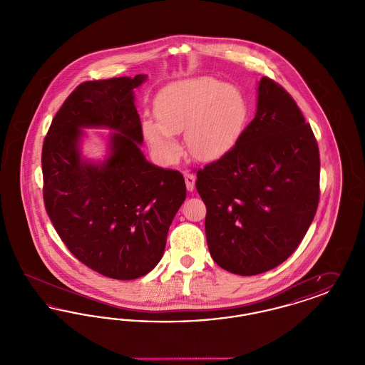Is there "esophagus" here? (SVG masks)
<instances>
[{
    "label": "esophagus",
    "mask_w": 365,
    "mask_h": 365,
    "mask_svg": "<svg viewBox=\"0 0 365 365\" xmlns=\"http://www.w3.org/2000/svg\"><path fill=\"white\" fill-rule=\"evenodd\" d=\"M185 180H186V187H187V190H194V186H195V176L190 174V173H186V174H185Z\"/></svg>",
    "instance_id": "34e87169"
}]
</instances>
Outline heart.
I'll list each match as a JSON object with an SVG mask.
<instances>
[{
	"label": "heart",
	"mask_w": 365,
	"mask_h": 365,
	"mask_svg": "<svg viewBox=\"0 0 365 365\" xmlns=\"http://www.w3.org/2000/svg\"><path fill=\"white\" fill-rule=\"evenodd\" d=\"M158 120L145 118L143 135L156 156L174 163L182 148L176 134L185 130L191 155L210 161L226 156L240 142L247 120L242 91L210 76L178 81L157 94Z\"/></svg>",
	"instance_id": "1"
}]
</instances>
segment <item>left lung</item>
I'll return each instance as SVG.
<instances>
[{
	"label": "left lung",
	"mask_w": 365,
	"mask_h": 365,
	"mask_svg": "<svg viewBox=\"0 0 365 365\" xmlns=\"http://www.w3.org/2000/svg\"><path fill=\"white\" fill-rule=\"evenodd\" d=\"M215 262L250 277L289 259L320 198V155L293 97L271 78L259 85L257 112L226 156L197 171Z\"/></svg>",
	"instance_id": "8db88e82"
}]
</instances>
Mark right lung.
Segmentation results:
<instances>
[{
  "mask_svg": "<svg viewBox=\"0 0 365 365\" xmlns=\"http://www.w3.org/2000/svg\"><path fill=\"white\" fill-rule=\"evenodd\" d=\"M145 75L88 81L53 118L42 146L43 202L58 237L93 271L119 280L140 278L161 260L168 230L186 198L185 178L145 160L133 88ZM82 126H108L111 156L82 162Z\"/></svg>",
  "mask_w": 365,
  "mask_h": 365,
  "instance_id": "obj_1",
  "label": "right lung"
}]
</instances>
